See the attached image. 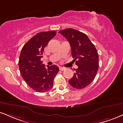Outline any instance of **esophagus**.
Listing matches in <instances>:
<instances>
[{"label":"esophagus","instance_id":"esophagus-1","mask_svg":"<svg viewBox=\"0 0 123 123\" xmlns=\"http://www.w3.org/2000/svg\"><path fill=\"white\" fill-rule=\"evenodd\" d=\"M59 69H60V71H64V70H65V69H66V68H64V67H59Z\"/></svg>","mask_w":123,"mask_h":123}]
</instances>
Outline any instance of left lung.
Returning a JSON list of instances; mask_svg holds the SVG:
<instances>
[{
    "mask_svg": "<svg viewBox=\"0 0 123 123\" xmlns=\"http://www.w3.org/2000/svg\"><path fill=\"white\" fill-rule=\"evenodd\" d=\"M69 42L74 62L78 68L69 84L76 89L87 87L94 80L98 68V56L93 44L84 33L67 28L59 32Z\"/></svg>",
    "mask_w": 123,
    "mask_h": 123,
    "instance_id": "left-lung-1",
    "label": "left lung"
}]
</instances>
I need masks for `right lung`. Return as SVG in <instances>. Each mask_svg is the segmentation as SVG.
<instances>
[{"mask_svg": "<svg viewBox=\"0 0 123 123\" xmlns=\"http://www.w3.org/2000/svg\"><path fill=\"white\" fill-rule=\"evenodd\" d=\"M55 31L42 32L24 45L20 54L19 67L23 79L34 91L43 93L53 87L54 79L59 72L55 65L45 67L40 59L49 41L55 36Z\"/></svg>", "mask_w": 123, "mask_h": 123, "instance_id": "1", "label": "right lung"}]
</instances>
